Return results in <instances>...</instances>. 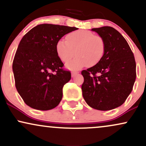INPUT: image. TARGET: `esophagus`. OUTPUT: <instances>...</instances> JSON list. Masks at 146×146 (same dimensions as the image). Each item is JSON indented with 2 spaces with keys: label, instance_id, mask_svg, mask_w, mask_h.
Returning a JSON list of instances; mask_svg holds the SVG:
<instances>
[{
  "label": "esophagus",
  "instance_id": "obj_1",
  "mask_svg": "<svg viewBox=\"0 0 146 146\" xmlns=\"http://www.w3.org/2000/svg\"><path fill=\"white\" fill-rule=\"evenodd\" d=\"M78 72H75V71H73V72H72L71 73V76H72V78H73V77H75V75H78Z\"/></svg>",
  "mask_w": 146,
  "mask_h": 146
}]
</instances>
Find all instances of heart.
I'll use <instances>...</instances> for the list:
<instances>
[{
	"mask_svg": "<svg viewBox=\"0 0 146 146\" xmlns=\"http://www.w3.org/2000/svg\"><path fill=\"white\" fill-rule=\"evenodd\" d=\"M105 50L104 39L85 30L69 33L66 35V41L60 39L56 45V53L62 62H68L75 54L78 55L66 64V68L71 70L80 69L88 64L95 66L103 58Z\"/></svg>",
	"mask_w": 146,
	"mask_h": 146,
	"instance_id": "obj_1",
	"label": "heart"
}]
</instances>
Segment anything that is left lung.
<instances>
[{
  "label": "left lung",
  "instance_id": "obj_1",
  "mask_svg": "<svg viewBox=\"0 0 146 146\" xmlns=\"http://www.w3.org/2000/svg\"><path fill=\"white\" fill-rule=\"evenodd\" d=\"M104 39L105 54L92 67L82 71V94L89 106L108 111L122 105L131 94L136 79V63L127 41L110 26L92 29Z\"/></svg>",
  "mask_w": 146,
  "mask_h": 146
}]
</instances>
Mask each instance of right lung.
<instances>
[{
	"mask_svg": "<svg viewBox=\"0 0 146 146\" xmlns=\"http://www.w3.org/2000/svg\"><path fill=\"white\" fill-rule=\"evenodd\" d=\"M78 28L43 24L23 36L13 62L15 87L24 103L35 110H50L62 98V88L71 78L56 51L57 42Z\"/></svg>",
	"mask_w": 146,
	"mask_h": 146,
	"instance_id": "add662e5",
	"label": "right lung"
}]
</instances>
